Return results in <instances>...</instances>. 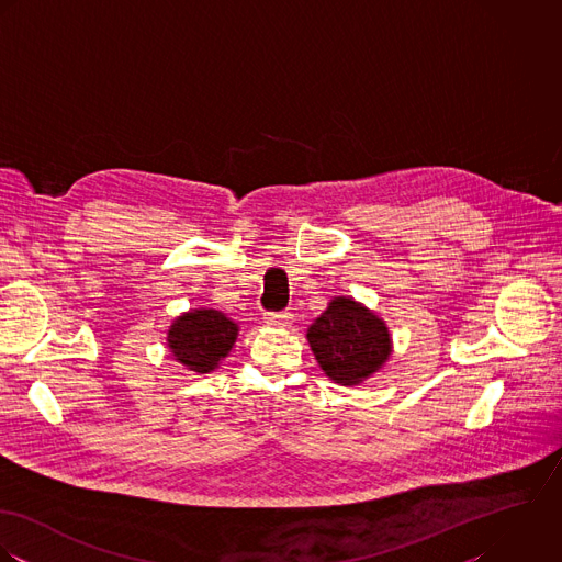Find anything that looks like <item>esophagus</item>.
<instances>
[{
    "instance_id": "34e87169",
    "label": "esophagus",
    "mask_w": 562,
    "mask_h": 562,
    "mask_svg": "<svg viewBox=\"0 0 562 562\" xmlns=\"http://www.w3.org/2000/svg\"><path fill=\"white\" fill-rule=\"evenodd\" d=\"M293 322V315L289 311L280 313H265V324L271 328H286Z\"/></svg>"
}]
</instances>
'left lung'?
Masks as SVG:
<instances>
[{
	"label": "left lung",
	"mask_w": 562,
	"mask_h": 562,
	"mask_svg": "<svg viewBox=\"0 0 562 562\" xmlns=\"http://www.w3.org/2000/svg\"><path fill=\"white\" fill-rule=\"evenodd\" d=\"M319 367L338 384H358L382 367L391 338L382 319L353 300L337 297L308 330Z\"/></svg>",
	"instance_id": "8db88e82"
}]
</instances>
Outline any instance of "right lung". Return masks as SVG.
Wrapping results in <instances>:
<instances>
[{"label": "right lung", "mask_w": 562, "mask_h": 562, "mask_svg": "<svg viewBox=\"0 0 562 562\" xmlns=\"http://www.w3.org/2000/svg\"><path fill=\"white\" fill-rule=\"evenodd\" d=\"M236 333V324L220 311H193L176 319L167 340L178 362L191 371L209 373L227 356Z\"/></svg>", "instance_id": "obj_1"}]
</instances>
